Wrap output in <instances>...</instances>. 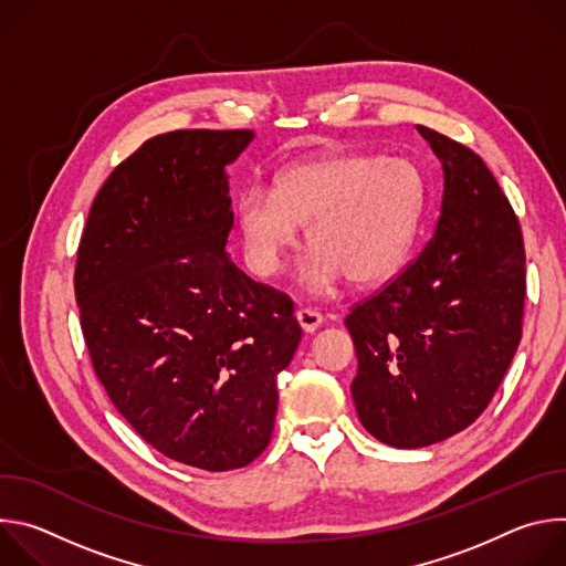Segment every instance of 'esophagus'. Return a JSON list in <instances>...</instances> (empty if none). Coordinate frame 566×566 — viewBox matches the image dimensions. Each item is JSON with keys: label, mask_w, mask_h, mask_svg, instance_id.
Wrapping results in <instances>:
<instances>
[{"label": "esophagus", "mask_w": 566, "mask_h": 566, "mask_svg": "<svg viewBox=\"0 0 566 566\" xmlns=\"http://www.w3.org/2000/svg\"><path fill=\"white\" fill-rule=\"evenodd\" d=\"M295 317H297L300 327H302L306 334H313L315 329L322 327V322H325V317H322V313L315 311V308H297Z\"/></svg>", "instance_id": "esophagus-1"}]
</instances>
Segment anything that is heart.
Returning <instances> with one entry per match:
<instances>
[{"label":"heart","instance_id":"heart-1","mask_svg":"<svg viewBox=\"0 0 566 566\" xmlns=\"http://www.w3.org/2000/svg\"><path fill=\"white\" fill-rule=\"evenodd\" d=\"M426 184L408 158L334 154L286 168L275 188L251 186L237 217L249 266L277 275L300 247V223L313 249L300 286L327 297L349 277L376 284L406 264L419 230Z\"/></svg>","mask_w":566,"mask_h":566}]
</instances>
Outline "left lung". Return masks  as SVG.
I'll list each match as a JSON object with an SVG mask.
<instances>
[{"label":"left lung","mask_w":566,"mask_h":566,"mask_svg":"<svg viewBox=\"0 0 566 566\" xmlns=\"http://www.w3.org/2000/svg\"><path fill=\"white\" fill-rule=\"evenodd\" d=\"M443 166L426 249L345 317L365 430L391 448H426L489 408L522 340L526 258L520 221L470 147L417 125Z\"/></svg>","instance_id":"obj_1"}]
</instances>
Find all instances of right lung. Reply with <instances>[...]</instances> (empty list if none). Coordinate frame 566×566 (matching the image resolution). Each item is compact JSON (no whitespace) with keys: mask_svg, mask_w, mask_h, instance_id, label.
Listing matches in <instances>:
<instances>
[{"mask_svg":"<svg viewBox=\"0 0 566 566\" xmlns=\"http://www.w3.org/2000/svg\"><path fill=\"white\" fill-rule=\"evenodd\" d=\"M251 129L145 140L96 195L77 247L75 302L98 380L158 452L210 472L269 446L277 374L302 329L293 300L226 253V166Z\"/></svg>","mask_w":566,"mask_h":566,"instance_id":"add662e5","label":"right lung"}]
</instances>
